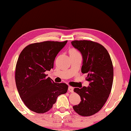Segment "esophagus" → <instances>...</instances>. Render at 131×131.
I'll return each mask as SVG.
<instances>
[{
    "mask_svg": "<svg viewBox=\"0 0 131 131\" xmlns=\"http://www.w3.org/2000/svg\"><path fill=\"white\" fill-rule=\"evenodd\" d=\"M68 90H69V91L70 92H71V93L74 92V88H73V87H71V86H69Z\"/></svg>",
    "mask_w": 131,
    "mask_h": 131,
    "instance_id": "1",
    "label": "esophagus"
}]
</instances>
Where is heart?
Segmentation results:
<instances>
[{
	"mask_svg": "<svg viewBox=\"0 0 131 131\" xmlns=\"http://www.w3.org/2000/svg\"><path fill=\"white\" fill-rule=\"evenodd\" d=\"M70 53H79L75 49H71L70 51Z\"/></svg>",
	"mask_w": 131,
	"mask_h": 131,
	"instance_id": "heart-1",
	"label": "heart"
}]
</instances>
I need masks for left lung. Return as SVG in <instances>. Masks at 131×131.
<instances>
[{
    "label": "left lung",
    "instance_id": "8db88e82",
    "mask_svg": "<svg viewBox=\"0 0 131 131\" xmlns=\"http://www.w3.org/2000/svg\"><path fill=\"white\" fill-rule=\"evenodd\" d=\"M71 44L81 53L82 73L87 75L88 87L75 88L74 91L81 99L73 108L79 115H92L101 109L112 90L113 66L109 54L105 47L90 40H74Z\"/></svg>",
    "mask_w": 131,
    "mask_h": 131
}]
</instances>
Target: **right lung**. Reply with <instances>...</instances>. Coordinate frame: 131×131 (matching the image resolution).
I'll list each match as a JSON object with an SVG mask.
<instances>
[{
	"label": "right lung",
	"instance_id": "1",
	"mask_svg": "<svg viewBox=\"0 0 131 131\" xmlns=\"http://www.w3.org/2000/svg\"><path fill=\"white\" fill-rule=\"evenodd\" d=\"M67 42L46 41L31 44L19 56L15 71L16 87L25 105L32 112H47L58 96L67 92V84L54 83L45 74L53 68L55 57Z\"/></svg>",
	"mask_w": 131,
	"mask_h": 131
}]
</instances>
